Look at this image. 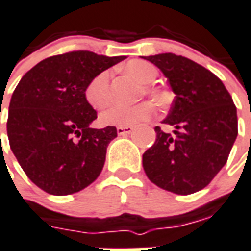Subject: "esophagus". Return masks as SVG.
<instances>
[{
    "mask_svg": "<svg viewBox=\"0 0 251 251\" xmlns=\"http://www.w3.org/2000/svg\"><path fill=\"white\" fill-rule=\"evenodd\" d=\"M133 130H134L133 126H118V127H117V133H118V135H127L130 134V133H133Z\"/></svg>",
    "mask_w": 251,
    "mask_h": 251,
    "instance_id": "34e87169",
    "label": "esophagus"
}]
</instances>
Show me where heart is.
Segmentation results:
<instances>
[{
	"label": "heart",
	"mask_w": 251,
	"mask_h": 251,
	"mask_svg": "<svg viewBox=\"0 0 251 251\" xmlns=\"http://www.w3.org/2000/svg\"><path fill=\"white\" fill-rule=\"evenodd\" d=\"M125 69L131 77H134L142 85H149L157 77V69L150 62L141 61V59L130 61L126 65ZM109 82H110V73L107 70H103L86 85L85 100L93 109L101 110L109 105V102H110ZM144 92L151 97L158 96L155 89L150 88V86H145ZM151 114H153V106L148 102L137 103L133 106L113 105L102 113L100 116V121L102 125L106 126H131L148 120Z\"/></svg>",
	"instance_id": "heart-1"
}]
</instances>
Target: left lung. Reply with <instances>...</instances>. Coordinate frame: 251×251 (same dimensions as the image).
<instances>
[{"label":"left lung","mask_w":251,"mask_h":251,"mask_svg":"<svg viewBox=\"0 0 251 251\" xmlns=\"http://www.w3.org/2000/svg\"><path fill=\"white\" fill-rule=\"evenodd\" d=\"M176 94L163 120L174 134L155 126L157 138L142 155L146 176L157 186L187 196L211 182L238 134L237 107L215 74L192 59L173 53L149 55Z\"/></svg>","instance_id":"1"}]
</instances>
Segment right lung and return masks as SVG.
<instances>
[{
    "label": "right lung",
    "mask_w": 251,
    "mask_h": 251,
    "mask_svg": "<svg viewBox=\"0 0 251 251\" xmlns=\"http://www.w3.org/2000/svg\"><path fill=\"white\" fill-rule=\"evenodd\" d=\"M122 59L89 50L53 55L31 68L14 89L6 124L10 149L44 192L73 194L100 176L117 129L89 126L97 111L85 100V88Z\"/></svg>",
    "instance_id": "obj_1"
}]
</instances>
